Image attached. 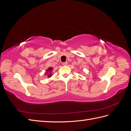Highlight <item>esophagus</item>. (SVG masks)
<instances>
[{
    "label": "esophagus",
    "instance_id": "1",
    "mask_svg": "<svg viewBox=\"0 0 131 131\" xmlns=\"http://www.w3.org/2000/svg\"><path fill=\"white\" fill-rule=\"evenodd\" d=\"M67 64H68V63H67V62H63V63H62V64H63V66H67Z\"/></svg>",
    "mask_w": 131,
    "mask_h": 131
}]
</instances>
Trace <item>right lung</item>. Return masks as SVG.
<instances>
[{"instance_id":"obj_1","label":"right lung","mask_w":131,"mask_h":131,"mask_svg":"<svg viewBox=\"0 0 131 131\" xmlns=\"http://www.w3.org/2000/svg\"><path fill=\"white\" fill-rule=\"evenodd\" d=\"M51 70H52V68H49L48 69H47V70H46V72H50V74L48 75V77H49V78H50V77H51ZM49 72H48V73H49Z\"/></svg>"}]
</instances>
